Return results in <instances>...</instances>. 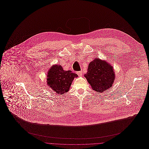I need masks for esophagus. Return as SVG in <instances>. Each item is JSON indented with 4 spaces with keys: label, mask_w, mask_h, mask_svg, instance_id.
I'll return each mask as SVG.
<instances>
[{
    "label": "esophagus",
    "mask_w": 149,
    "mask_h": 149,
    "mask_svg": "<svg viewBox=\"0 0 149 149\" xmlns=\"http://www.w3.org/2000/svg\"><path fill=\"white\" fill-rule=\"evenodd\" d=\"M77 74H78L79 76H82V75H83V72H82V71L77 72Z\"/></svg>",
    "instance_id": "obj_1"
}]
</instances>
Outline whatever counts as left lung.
<instances>
[{
	"label": "left lung",
	"instance_id": "obj_1",
	"mask_svg": "<svg viewBox=\"0 0 149 149\" xmlns=\"http://www.w3.org/2000/svg\"><path fill=\"white\" fill-rule=\"evenodd\" d=\"M84 76L91 88L99 92L110 88L115 78L113 68L108 62L99 58L89 63L88 72Z\"/></svg>",
	"mask_w": 149,
	"mask_h": 149
}]
</instances>
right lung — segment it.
Here are the masks:
<instances>
[{"label":"right lung","mask_w":149,"mask_h":149,"mask_svg":"<svg viewBox=\"0 0 149 149\" xmlns=\"http://www.w3.org/2000/svg\"><path fill=\"white\" fill-rule=\"evenodd\" d=\"M78 75L71 70H64L61 65H53L48 71L47 85L54 92L62 95L69 91L72 83Z\"/></svg>","instance_id":"1"}]
</instances>
